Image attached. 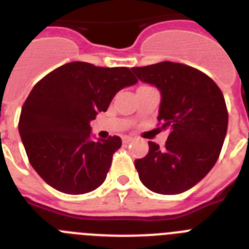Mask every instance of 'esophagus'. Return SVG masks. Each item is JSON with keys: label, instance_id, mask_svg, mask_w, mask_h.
<instances>
[{"label": "esophagus", "instance_id": "esophagus-1", "mask_svg": "<svg viewBox=\"0 0 249 249\" xmlns=\"http://www.w3.org/2000/svg\"><path fill=\"white\" fill-rule=\"evenodd\" d=\"M133 141V137H129V136H124L122 137V142L123 143H129Z\"/></svg>", "mask_w": 249, "mask_h": 249}]
</instances>
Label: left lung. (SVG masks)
<instances>
[{"instance_id":"8db88e82","label":"left lung","mask_w":249,"mask_h":249,"mask_svg":"<svg viewBox=\"0 0 249 249\" xmlns=\"http://www.w3.org/2000/svg\"><path fill=\"white\" fill-rule=\"evenodd\" d=\"M132 71L160 91L158 122L170 132L163 149L148 142L147 156L134 160L141 181L153 193H184L206 177L222 149L229 124L222 91L185 64L161 61Z\"/></svg>"}]
</instances>
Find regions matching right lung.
Instances as JSON below:
<instances>
[{
  "instance_id": "right-lung-1",
  "label": "right lung",
  "mask_w": 249,
  "mask_h": 249,
  "mask_svg": "<svg viewBox=\"0 0 249 249\" xmlns=\"http://www.w3.org/2000/svg\"><path fill=\"white\" fill-rule=\"evenodd\" d=\"M137 81L128 68L72 61L34 85L20 111L18 131L29 163L48 185L80 195L105 181L122 142L117 136L91 141L90 121L106 112L121 89Z\"/></svg>"
}]
</instances>
